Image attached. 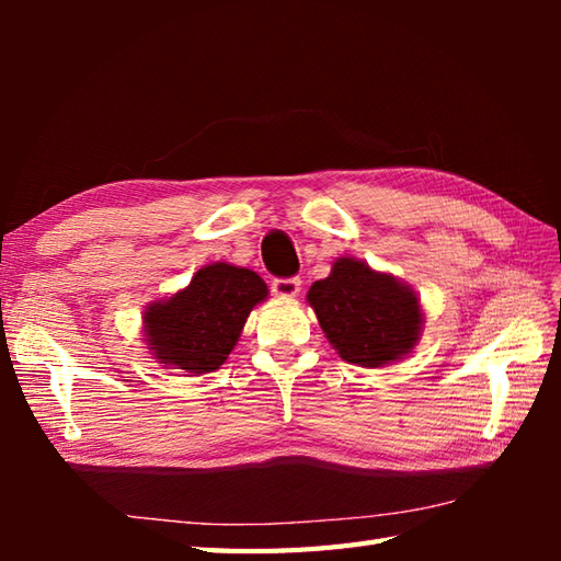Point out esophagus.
I'll list each match as a JSON object with an SVG mask.
<instances>
[{"mask_svg": "<svg viewBox=\"0 0 561 561\" xmlns=\"http://www.w3.org/2000/svg\"><path fill=\"white\" fill-rule=\"evenodd\" d=\"M301 291V279L299 277H287V279H272V294L279 296V299H294Z\"/></svg>", "mask_w": 561, "mask_h": 561, "instance_id": "esophagus-1", "label": "esophagus"}]
</instances>
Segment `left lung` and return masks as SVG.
I'll use <instances>...</instances> for the list:
<instances>
[{
	"label": "left lung",
	"mask_w": 561,
	"mask_h": 561,
	"mask_svg": "<svg viewBox=\"0 0 561 561\" xmlns=\"http://www.w3.org/2000/svg\"><path fill=\"white\" fill-rule=\"evenodd\" d=\"M306 299L332 347L350 364L378 368L398 362L422 335V306L410 284L364 260L340 257Z\"/></svg>",
	"instance_id": "left-lung-1"
}]
</instances>
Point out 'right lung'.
<instances>
[{"instance_id":"right-lung-1","label":"right lung","mask_w":561,"mask_h":561,"mask_svg":"<svg viewBox=\"0 0 561 561\" xmlns=\"http://www.w3.org/2000/svg\"><path fill=\"white\" fill-rule=\"evenodd\" d=\"M267 299L260 274L229 262L195 272L185 289L145 311V337L153 359L185 374H211L229 359L245 320Z\"/></svg>"}]
</instances>
